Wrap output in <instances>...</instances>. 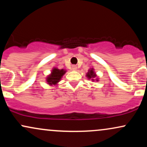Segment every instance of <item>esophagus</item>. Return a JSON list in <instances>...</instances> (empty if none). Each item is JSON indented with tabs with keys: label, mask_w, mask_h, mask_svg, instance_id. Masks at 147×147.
<instances>
[{
	"label": "esophagus",
	"mask_w": 147,
	"mask_h": 147,
	"mask_svg": "<svg viewBox=\"0 0 147 147\" xmlns=\"http://www.w3.org/2000/svg\"><path fill=\"white\" fill-rule=\"evenodd\" d=\"M77 67L76 66V65H72V70H77Z\"/></svg>",
	"instance_id": "34e87169"
}]
</instances>
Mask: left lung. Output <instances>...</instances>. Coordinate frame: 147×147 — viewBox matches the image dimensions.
Returning <instances> with one entry per match:
<instances>
[{
    "mask_svg": "<svg viewBox=\"0 0 147 147\" xmlns=\"http://www.w3.org/2000/svg\"><path fill=\"white\" fill-rule=\"evenodd\" d=\"M86 77H88V79H91L92 81H95L94 78L97 77V75H96L95 72H94L93 68H90V70H88V73L86 74ZM96 81H98L97 80V79Z\"/></svg>",
    "mask_w": 147,
    "mask_h": 147,
    "instance_id": "1",
    "label": "left lung"
}]
</instances>
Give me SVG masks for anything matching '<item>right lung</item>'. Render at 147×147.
<instances>
[{"label":"right lung","instance_id":"right-lung-1","mask_svg":"<svg viewBox=\"0 0 147 147\" xmlns=\"http://www.w3.org/2000/svg\"><path fill=\"white\" fill-rule=\"evenodd\" d=\"M66 70L61 69H59L57 68H54L52 69L51 74L50 75H48L46 78V81L48 82V84L49 85H56L57 84H58V82H60V80L61 79L62 77L64 74L65 73Z\"/></svg>","mask_w":147,"mask_h":147}]
</instances>
